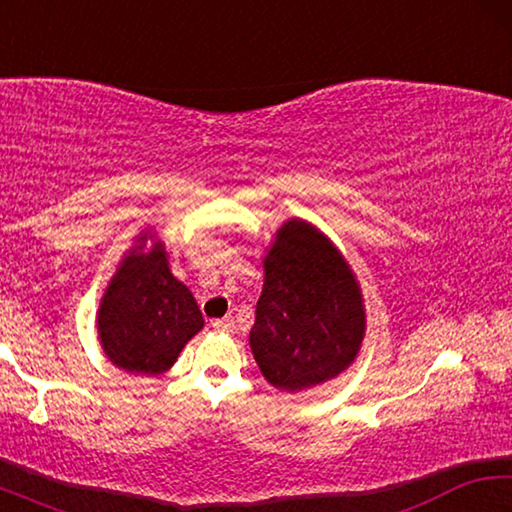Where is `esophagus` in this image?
I'll return each mask as SVG.
<instances>
[{
    "mask_svg": "<svg viewBox=\"0 0 512 512\" xmlns=\"http://www.w3.org/2000/svg\"><path fill=\"white\" fill-rule=\"evenodd\" d=\"M212 327L216 329V332H232V329H235V320H232L230 316L216 318V320H212Z\"/></svg>",
    "mask_w": 512,
    "mask_h": 512,
    "instance_id": "1",
    "label": "esophagus"
}]
</instances>
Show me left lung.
Returning a JSON list of instances; mask_svg holds the SVG:
<instances>
[{
	"mask_svg": "<svg viewBox=\"0 0 512 512\" xmlns=\"http://www.w3.org/2000/svg\"><path fill=\"white\" fill-rule=\"evenodd\" d=\"M250 350L282 391L323 384L357 357L366 329L359 284L325 235L291 219L264 257Z\"/></svg>",
	"mask_w": 512,
	"mask_h": 512,
	"instance_id": "left-lung-1",
	"label": "left lung"
}]
</instances>
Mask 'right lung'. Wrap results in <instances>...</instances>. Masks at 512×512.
Returning <instances> with one entry per match:
<instances>
[{"label":"right lung","mask_w":512,"mask_h":512,"mask_svg":"<svg viewBox=\"0 0 512 512\" xmlns=\"http://www.w3.org/2000/svg\"><path fill=\"white\" fill-rule=\"evenodd\" d=\"M201 327V309L192 291L171 275L162 244L149 255H128L101 300L103 352L135 375L169 370Z\"/></svg>","instance_id":"1"}]
</instances>
